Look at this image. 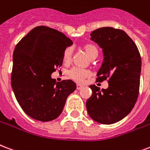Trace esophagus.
I'll return each mask as SVG.
<instances>
[{
    "label": "esophagus",
    "instance_id": "obj_1",
    "mask_svg": "<svg viewBox=\"0 0 150 150\" xmlns=\"http://www.w3.org/2000/svg\"><path fill=\"white\" fill-rule=\"evenodd\" d=\"M76 88H77V90H80V89L83 88V86L80 85V84H77V85H76Z\"/></svg>",
    "mask_w": 150,
    "mask_h": 150
}]
</instances>
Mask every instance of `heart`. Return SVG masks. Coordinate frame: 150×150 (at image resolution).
I'll use <instances>...</instances> for the list:
<instances>
[{"label": "heart", "mask_w": 150, "mask_h": 150, "mask_svg": "<svg viewBox=\"0 0 150 150\" xmlns=\"http://www.w3.org/2000/svg\"><path fill=\"white\" fill-rule=\"evenodd\" d=\"M83 50L85 51L88 57L93 59L96 58L98 56V50L97 48L93 45L87 43L83 45ZM71 56H72V50L71 48L68 47L64 50V54H63V60L65 64H68L71 60ZM90 75V72L86 70H83V69H79L77 67H73L71 68L69 71H68V76L71 79L75 80V82L78 83H81L83 82L84 79L87 78Z\"/></svg>", "instance_id": "b5f03b06"}]
</instances>
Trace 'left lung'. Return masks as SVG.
Returning a JSON list of instances; mask_svg holds the SVG:
<instances>
[{"label": "left lung", "mask_w": 150, "mask_h": 150, "mask_svg": "<svg viewBox=\"0 0 150 150\" xmlns=\"http://www.w3.org/2000/svg\"><path fill=\"white\" fill-rule=\"evenodd\" d=\"M102 49L104 61L97 82L108 79V87L90 85L92 95L86 100L89 116L102 124H112L131 112L139 93L142 60L133 40L120 29L107 27L90 34Z\"/></svg>", "instance_id": "1"}]
</instances>
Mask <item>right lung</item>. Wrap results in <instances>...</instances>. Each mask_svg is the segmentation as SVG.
<instances>
[{"mask_svg":"<svg viewBox=\"0 0 150 150\" xmlns=\"http://www.w3.org/2000/svg\"><path fill=\"white\" fill-rule=\"evenodd\" d=\"M71 40L50 27H34L16 45L13 52L11 85L19 105L30 117L53 120L62 112L68 95L76 89L70 79L56 82L51 78L61 67Z\"/></svg>","mask_w":150,"mask_h":150,"instance_id":"right-lung-1","label":"right lung"}]
</instances>
